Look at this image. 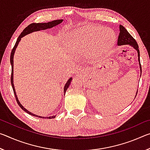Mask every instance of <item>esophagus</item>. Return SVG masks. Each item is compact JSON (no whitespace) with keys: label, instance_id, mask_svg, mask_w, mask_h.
I'll use <instances>...</instances> for the list:
<instances>
[{"label":"esophagus","instance_id":"1","mask_svg":"<svg viewBox=\"0 0 150 150\" xmlns=\"http://www.w3.org/2000/svg\"><path fill=\"white\" fill-rule=\"evenodd\" d=\"M84 73H85L84 71L81 70V69H77V70L75 71V74H76V75H77V76H81L83 74H84Z\"/></svg>","mask_w":150,"mask_h":150}]
</instances>
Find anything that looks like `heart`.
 Segmentation results:
<instances>
[{
    "mask_svg": "<svg viewBox=\"0 0 150 150\" xmlns=\"http://www.w3.org/2000/svg\"><path fill=\"white\" fill-rule=\"evenodd\" d=\"M100 35L102 36L101 42L103 44L105 47L108 46V51L110 52L115 44L116 36L115 33L109 28H105L101 30L100 26L95 25L81 27L67 33L66 35V43L67 46L72 50L82 52L88 49L92 44V47L95 48V42Z\"/></svg>",
    "mask_w": 150,
    "mask_h": 150,
    "instance_id": "1",
    "label": "heart"
}]
</instances>
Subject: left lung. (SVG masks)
Segmentation results:
<instances>
[{"label": "left lung", "instance_id": "obj_1", "mask_svg": "<svg viewBox=\"0 0 150 150\" xmlns=\"http://www.w3.org/2000/svg\"><path fill=\"white\" fill-rule=\"evenodd\" d=\"M119 28H120V34H119L117 44L118 45H119V46H120V45H129L132 47H134V49H135L137 51V52H138V62H139V69H140V76H141L142 67H141V64H140V60H139V50L138 45L137 44L135 39H134L130 34H129V32L127 31L126 29L123 26L120 25ZM137 93H138V90H137L136 95H137Z\"/></svg>", "mask_w": 150, "mask_h": 150}]
</instances>
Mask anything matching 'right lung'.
I'll use <instances>...</instances> for the list:
<instances>
[{
  "instance_id": "add662e5",
  "label": "right lung",
  "mask_w": 150,
  "mask_h": 150,
  "mask_svg": "<svg viewBox=\"0 0 150 150\" xmlns=\"http://www.w3.org/2000/svg\"><path fill=\"white\" fill-rule=\"evenodd\" d=\"M63 19H60V20H53L52 22H46V23H32V24H30V25H28L26 28H25L23 31L22 32L21 34L18 38V39L16 40V44H15L14 46L13 47V49L12 50V52H11V64L12 66V73H11V85H12V88H13V91H14V95H15V97H16V99L18 104V105L20 106V107L21 108L22 110L26 112L28 114H29V115H32L33 116H35V117H38V118H54L55 117V116H47V117H44V116H40L38 115H34V114L32 113L31 112H30L27 110V109L25 108L23 106L21 105V103H20V101L18 100V98L17 97V95H16V91H15V88H14V81H13V74H14V53H15V51H16V47L18 46V45L19 42H20V40H21L22 38H23L25 35H26L29 34H31V33L34 32H38V31H41V30H47V29H50V28H52L53 27H55L57 25L59 24L62 23L63 22ZM72 81V77H70L69 79H68L67 82L65 83V85L64 86V88H63V93H64V95L65 94L66 91L68 88H69V86L71 84V81Z\"/></svg>"
}]
</instances>
